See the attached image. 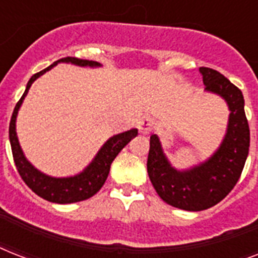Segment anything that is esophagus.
I'll return each instance as SVG.
<instances>
[{
  "instance_id": "obj_1",
  "label": "esophagus",
  "mask_w": 258,
  "mask_h": 258,
  "mask_svg": "<svg viewBox=\"0 0 258 258\" xmlns=\"http://www.w3.org/2000/svg\"><path fill=\"white\" fill-rule=\"evenodd\" d=\"M138 128H139L142 134H150L151 130H153V120L147 116L142 117L139 123H138Z\"/></svg>"
}]
</instances>
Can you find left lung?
Here are the masks:
<instances>
[{"label":"left lung","instance_id":"1","mask_svg":"<svg viewBox=\"0 0 258 258\" xmlns=\"http://www.w3.org/2000/svg\"><path fill=\"white\" fill-rule=\"evenodd\" d=\"M205 89L218 93L230 108L228 134L208 162L188 171L172 169L157 135L150 137L147 172L158 196L174 208L200 212L217 205L232 191L244 170L250 133L240 89L218 71L201 67Z\"/></svg>","mask_w":258,"mask_h":258}]
</instances>
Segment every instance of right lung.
Returning <instances> with one entry per match:
<instances>
[{
    "label": "right lung",
    "mask_w": 258,
    "mask_h": 258,
    "mask_svg": "<svg viewBox=\"0 0 258 258\" xmlns=\"http://www.w3.org/2000/svg\"><path fill=\"white\" fill-rule=\"evenodd\" d=\"M58 61H71L78 66H99V62L92 61V60H83L78 57H62L53 62L45 70L40 71L37 74H34L30 80L28 82L25 92L21 96V99L17 101V104L14 107V111L12 113V119H10L9 124V139L10 146H12V154H13L14 163L17 167V171L22 180L25 182L26 186L32 188L38 197H41L44 200L54 202V204H72V202H79V201H84L87 198H91L95 196L101 186L104 184L107 176H108L109 167L113 159L116 155L120 153V150L128 143L134 137L138 135V130H130L123 134L115 135L109 141L105 142V145L101 147V150L97 153L96 158L93 162L83 171L76 176H71V178H50L40 171L34 169L33 166L30 165L29 162L26 161L24 154L21 151V147L18 145L17 135H16V116H17L18 108L21 105L24 97L29 91L32 83L45 74L46 71H49L52 67H54Z\"/></svg>",
    "instance_id": "add662e5"
}]
</instances>
